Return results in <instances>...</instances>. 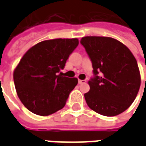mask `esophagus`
Returning a JSON list of instances; mask_svg holds the SVG:
<instances>
[{"label":"esophagus","instance_id":"1","mask_svg":"<svg viewBox=\"0 0 146 146\" xmlns=\"http://www.w3.org/2000/svg\"><path fill=\"white\" fill-rule=\"evenodd\" d=\"M79 84H85L86 83V80H79Z\"/></svg>","mask_w":146,"mask_h":146}]
</instances>
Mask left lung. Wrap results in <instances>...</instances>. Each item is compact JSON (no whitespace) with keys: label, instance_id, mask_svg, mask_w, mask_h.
<instances>
[{"label":"left lung","instance_id":"left-lung-1","mask_svg":"<svg viewBox=\"0 0 146 146\" xmlns=\"http://www.w3.org/2000/svg\"><path fill=\"white\" fill-rule=\"evenodd\" d=\"M80 43L92 60L95 74L88 81L90 91L84 94L89 108L106 116L124 112L135 101L141 85L135 56L127 46L112 37L84 36Z\"/></svg>","mask_w":146,"mask_h":146}]
</instances>
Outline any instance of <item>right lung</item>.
Wrapping results in <instances>:
<instances>
[{
    "label": "right lung",
    "instance_id": "right-lung-1",
    "mask_svg": "<svg viewBox=\"0 0 146 146\" xmlns=\"http://www.w3.org/2000/svg\"><path fill=\"white\" fill-rule=\"evenodd\" d=\"M78 44L77 38L47 40L25 53L15 69L13 79L18 96L27 110L44 116L65 106L78 80L59 72Z\"/></svg>",
    "mask_w": 146,
    "mask_h": 146
}]
</instances>
